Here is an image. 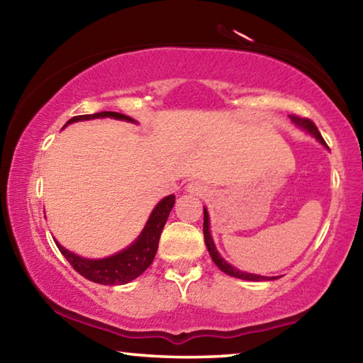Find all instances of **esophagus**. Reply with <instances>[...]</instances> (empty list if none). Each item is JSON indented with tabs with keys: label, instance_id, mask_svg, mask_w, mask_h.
Instances as JSON below:
<instances>
[{
	"label": "esophagus",
	"instance_id": "1",
	"mask_svg": "<svg viewBox=\"0 0 363 363\" xmlns=\"http://www.w3.org/2000/svg\"><path fill=\"white\" fill-rule=\"evenodd\" d=\"M187 192H190L192 195H196V196H203L208 194V187L205 186V184L201 182H190L187 186Z\"/></svg>",
	"mask_w": 363,
	"mask_h": 363
}]
</instances>
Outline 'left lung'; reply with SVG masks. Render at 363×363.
I'll return each mask as SVG.
<instances>
[{"instance_id":"1","label":"left lung","mask_w":363,"mask_h":363,"mask_svg":"<svg viewBox=\"0 0 363 363\" xmlns=\"http://www.w3.org/2000/svg\"><path fill=\"white\" fill-rule=\"evenodd\" d=\"M291 121L294 123V125L303 128V130H306L309 134H312L318 143L327 145V143H325L320 131L317 130L315 123L309 120V118H303V116H298V115H290ZM203 235H205V243H206V248L208 251H210V256L213 262L216 264V266L223 270V272H225L227 275H230V277H237V279H243V280H251V281H262V280H274L277 277H262V275H256V274H248V272H242V270L235 269L233 266H230L229 262H225L223 257H220V255L218 253L216 247H214V242H213V237H211V232H210V216H208V211L206 208L203 210Z\"/></svg>"}]
</instances>
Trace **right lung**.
Here are the masks:
<instances>
[{
    "label": "right lung",
    "instance_id": "add662e5",
    "mask_svg": "<svg viewBox=\"0 0 363 363\" xmlns=\"http://www.w3.org/2000/svg\"><path fill=\"white\" fill-rule=\"evenodd\" d=\"M107 116L115 120L134 121L130 116L118 112H99L93 115L73 116V118L67 121V125L83 120L107 118ZM174 200V195L164 196V199L155 206V210L152 211L144 230L140 232V235L138 237V240L134 242L131 247H128L126 250H123L113 256L104 257V259H88V257L77 256L75 253H72V251L65 250L62 245H59L57 242L56 245L60 253L65 256V259L72 264V267L75 269L79 275H83L84 279L101 285L130 284L131 280L138 279L139 275L150 266L153 257H155L160 235H162L163 227L167 224L169 211L173 210Z\"/></svg>",
    "mask_w": 363,
    "mask_h": 363
}]
</instances>
